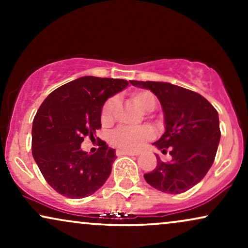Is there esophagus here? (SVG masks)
Instances as JSON below:
<instances>
[{
	"mask_svg": "<svg viewBox=\"0 0 248 248\" xmlns=\"http://www.w3.org/2000/svg\"><path fill=\"white\" fill-rule=\"evenodd\" d=\"M115 154H116V156H136L138 155V154H135V153H132V152H124V150H121V149H118L115 152Z\"/></svg>",
	"mask_w": 248,
	"mask_h": 248,
	"instance_id": "obj_1",
	"label": "esophagus"
}]
</instances>
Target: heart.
Instances as JSON below:
<instances>
[{
    "mask_svg": "<svg viewBox=\"0 0 248 248\" xmlns=\"http://www.w3.org/2000/svg\"><path fill=\"white\" fill-rule=\"evenodd\" d=\"M130 100L143 112H152L156 107L157 100L154 93L147 90H138L130 93ZM118 112V100L115 98L107 99L101 108L100 120L104 126H110L115 121ZM154 138L153 130L148 126L138 128L119 127L110 134V143L124 152H138L144 143Z\"/></svg>",
    "mask_w": 248,
    "mask_h": 248,
    "instance_id": "heart-1",
    "label": "heart"
}]
</instances>
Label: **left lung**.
I'll return each instance as SVG.
<instances>
[{"label": "left lung", "instance_id": "1", "mask_svg": "<svg viewBox=\"0 0 248 248\" xmlns=\"http://www.w3.org/2000/svg\"><path fill=\"white\" fill-rule=\"evenodd\" d=\"M148 88L158 98L166 119V132L155 146L171 155L144 173V179L162 192L177 195L199 183L211 168L217 154L220 128L218 112L203 95L169 82L130 80Z\"/></svg>", "mask_w": 248, "mask_h": 248}]
</instances>
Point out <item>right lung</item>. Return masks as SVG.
I'll use <instances>...</instances> for the list:
<instances>
[{
	"label": "right lung",
	"instance_id": "right-lung-1",
	"mask_svg": "<svg viewBox=\"0 0 248 248\" xmlns=\"http://www.w3.org/2000/svg\"><path fill=\"white\" fill-rule=\"evenodd\" d=\"M126 86L124 79L86 76L58 87L43 101L33 119L31 148L43 177L58 193L88 197L109 177L115 149L100 141L90 155L80 144L101 128L105 101Z\"/></svg>",
	"mask_w": 248,
	"mask_h": 248
}]
</instances>
